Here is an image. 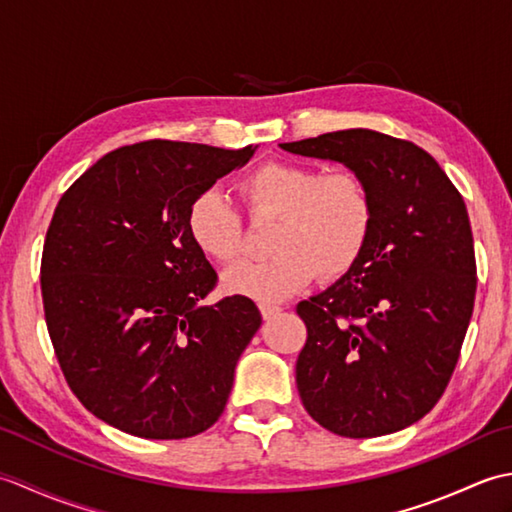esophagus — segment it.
<instances>
[{
  "label": "esophagus",
  "mask_w": 512,
  "mask_h": 512,
  "mask_svg": "<svg viewBox=\"0 0 512 512\" xmlns=\"http://www.w3.org/2000/svg\"><path fill=\"white\" fill-rule=\"evenodd\" d=\"M259 310H262V317L264 319H270V317H275V314H279L281 310H284V308H281V306H277V303H259Z\"/></svg>",
  "instance_id": "esophagus-1"
}]
</instances>
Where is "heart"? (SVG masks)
I'll list each match as a JSON object with an SVG mask.
<instances>
[{
	"instance_id": "1",
	"label": "heart",
	"mask_w": 512,
	"mask_h": 512,
	"mask_svg": "<svg viewBox=\"0 0 512 512\" xmlns=\"http://www.w3.org/2000/svg\"><path fill=\"white\" fill-rule=\"evenodd\" d=\"M253 220H273L262 262L239 264L224 275L228 292L275 301L308 286L314 275L334 281L363 257L374 231V195L352 171L303 162H266L239 180ZM187 231L195 248L217 264H233L246 248L244 220L220 189H204L189 204Z\"/></svg>"
}]
</instances>
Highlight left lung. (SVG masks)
I'll list each match as a JSON object with an SVG mask.
<instances>
[{"label": "left lung", "instance_id": "8db88e82", "mask_svg": "<svg viewBox=\"0 0 512 512\" xmlns=\"http://www.w3.org/2000/svg\"><path fill=\"white\" fill-rule=\"evenodd\" d=\"M341 162L374 195L363 257L301 301L303 407L343 438L387 436L418 422L447 389L469 328L477 270L466 204L433 156L409 140L343 129L281 143Z\"/></svg>", "mask_w": 512, "mask_h": 512}]
</instances>
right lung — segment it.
Returning a JSON list of instances; mask_svg holds the SVG:
<instances>
[{
    "label": "right lung",
    "instance_id": "1",
    "mask_svg": "<svg viewBox=\"0 0 512 512\" xmlns=\"http://www.w3.org/2000/svg\"><path fill=\"white\" fill-rule=\"evenodd\" d=\"M255 147L145 140L103 156L61 195L41 257L54 354L96 418L147 440L217 422L262 325L248 297L202 299L217 273L191 242V200Z\"/></svg>",
    "mask_w": 512,
    "mask_h": 512
}]
</instances>
